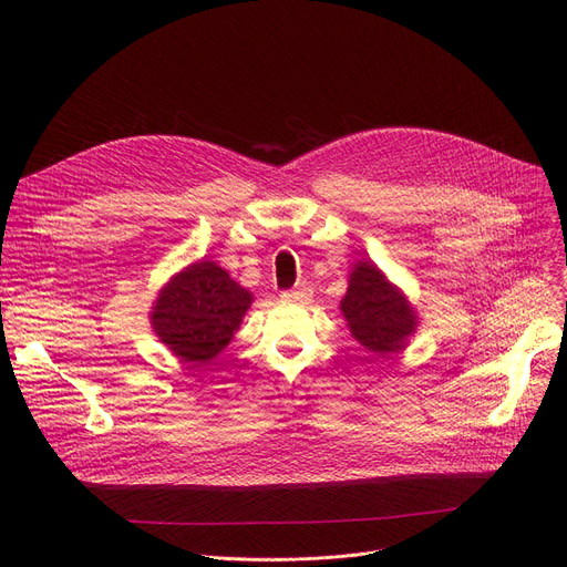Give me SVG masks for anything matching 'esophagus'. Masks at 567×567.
I'll use <instances>...</instances> for the list:
<instances>
[{"mask_svg": "<svg viewBox=\"0 0 567 567\" xmlns=\"http://www.w3.org/2000/svg\"><path fill=\"white\" fill-rule=\"evenodd\" d=\"M282 301L287 303H308L312 299V289L310 287H296V289H287L280 293Z\"/></svg>", "mask_w": 567, "mask_h": 567, "instance_id": "1", "label": "esophagus"}]
</instances>
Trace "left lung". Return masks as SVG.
<instances>
[{
    "instance_id": "left-lung-1",
    "label": "left lung",
    "mask_w": 567,
    "mask_h": 567,
    "mask_svg": "<svg viewBox=\"0 0 567 567\" xmlns=\"http://www.w3.org/2000/svg\"><path fill=\"white\" fill-rule=\"evenodd\" d=\"M340 310L351 336L381 359L404 349L419 326V315L406 296L372 261L353 264Z\"/></svg>"
}]
</instances>
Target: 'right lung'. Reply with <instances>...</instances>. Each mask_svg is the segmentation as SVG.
Wrapping results in <instances>:
<instances>
[{
    "label": "right lung",
    "instance_id": "1",
    "mask_svg": "<svg viewBox=\"0 0 567 567\" xmlns=\"http://www.w3.org/2000/svg\"><path fill=\"white\" fill-rule=\"evenodd\" d=\"M252 303V293L214 261L176 274L158 293L152 326L178 359L206 363L229 344Z\"/></svg>",
    "mask_w": 567,
    "mask_h": 567
}]
</instances>
